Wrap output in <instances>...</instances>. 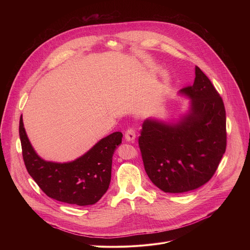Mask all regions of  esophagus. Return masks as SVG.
<instances>
[{
    "label": "esophagus",
    "mask_w": 250,
    "mask_h": 250,
    "mask_svg": "<svg viewBox=\"0 0 250 250\" xmlns=\"http://www.w3.org/2000/svg\"><path fill=\"white\" fill-rule=\"evenodd\" d=\"M125 140H126V141L133 142L134 139H135V130H134L133 128H128V129L125 131Z\"/></svg>",
    "instance_id": "1"
}]
</instances>
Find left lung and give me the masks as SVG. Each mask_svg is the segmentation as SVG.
Segmentation results:
<instances>
[{"label":"left lung","mask_w":250,"mask_h":250,"mask_svg":"<svg viewBox=\"0 0 250 250\" xmlns=\"http://www.w3.org/2000/svg\"><path fill=\"white\" fill-rule=\"evenodd\" d=\"M192 86L180 90L191 99L187 115L175 124L147 119L138 145L151 182L165 193L200 188L215 174L227 147L222 97L196 66Z\"/></svg>","instance_id":"1"}]
</instances>
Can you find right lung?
I'll return each mask as SVG.
<instances>
[{
  "label": "right lung",
  "mask_w": 250,
  "mask_h": 250,
  "mask_svg": "<svg viewBox=\"0 0 250 250\" xmlns=\"http://www.w3.org/2000/svg\"><path fill=\"white\" fill-rule=\"evenodd\" d=\"M20 138L26 170L40 188L56 201L83 207L96 204L109 189L113 155L122 144L123 133H111L81 157L66 163L45 161L37 154L26 135L22 117Z\"/></svg>",
  "instance_id": "1"
}]
</instances>
